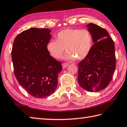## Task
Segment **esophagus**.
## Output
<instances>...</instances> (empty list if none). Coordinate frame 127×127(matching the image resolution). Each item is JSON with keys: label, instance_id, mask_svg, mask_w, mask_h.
Listing matches in <instances>:
<instances>
[{"label": "esophagus", "instance_id": "esophagus-1", "mask_svg": "<svg viewBox=\"0 0 127 127\" xmlns=\"http://www.w3.org/2000/svg\"><path fill=\"white\" fill-rule=\"evenodd\" d=\"M68 65V63H63L62 64V68L64 69V68H65Z\"/></svg>", "mask_w": 127, "mask_h": 127}]
</instances>
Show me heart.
Returning a JSON list of instances; mask_svg holds the SVG:
<instances>
[{
  "label": "heart",
  "mask_w": 127,
  "mask_h": 127,
  "mask_svg": "<svg viewBox=\"0 0 127 127\" xmlns=\"http://www.w3.org/2000/svg\"><path fill=\"white\" fill-rule=\"evenodd\" d=\"M93 45V38L88 30L65 29L59 32L56 41H50L47 45L49 53L56 59H59L64 52L63 57L66 61H78L86 58Z\"/></svg>",
  "instance_id": "1"
}]
</instances>
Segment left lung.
I'll return each mask as SVG.
<instances>
[{"label": "left lung", "mask_w": 127, "mask_h": 127, "mask_svg": "<svg viewBox=\"0 0 127 127\" xmlns=\"http://www.w3.org/2000/svg\"><path fill=\"white\" fill-rule=\"evenodd\" d=\"M94 45L86 58L78 64V81L89 92L105 89L112 79L116 59L114 41L105 29L93 23L87 25Z\"/></svg>", "instance_id": "8db88e82"}]
</instances>
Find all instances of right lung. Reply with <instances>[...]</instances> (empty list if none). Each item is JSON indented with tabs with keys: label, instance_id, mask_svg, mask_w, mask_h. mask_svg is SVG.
<instances>
[{
	"label": "right lung",
	"instance_id": "obj_1",
	"mask_svg": "<svg viewBox=\"0 0 127 127\" xmlns=\"http://www.w3.org/2000/svg\"><path fill=\"white\" fill-rule=\"evenodd\" d=\"M47 28H32L16 36L11 51L14 71L19 84L35 98L54 93L61 62L53 58L47 45L52 37Z\"/></svg>",
	"mask_w": 127,
	"mask_h": 127
}]
</instances>
